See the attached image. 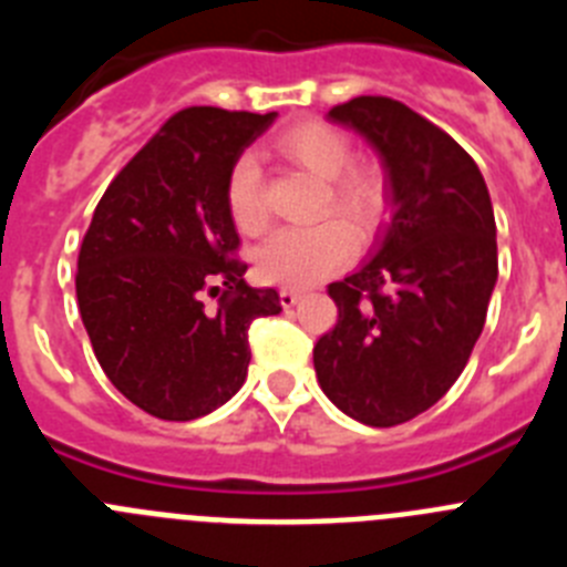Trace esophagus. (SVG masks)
<instances>
[{"label":"esophagus","instance_id":"34e87169","mask_svg":"<svg viewBox=\"0 0 567 567\" xmlns=\"http://www.w3.org/2000/svg\"><path fill=\"white\" fill-rule=\"evenodd\" d=\"M298 300H300V289H292V287L280 289V307L284 309H292Z\"/></svg>","mask_w":567,"mask_h":567}]
</instances>
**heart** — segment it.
I'll return each instance as SVG.
<instances>
[{
  "mask_svg": "<svg viewBox=\"0 0 567 567\" xmlns=\"http://www.w3.org/2000/svg\"><path fill=\"white\" fill-rule=\"evenodd\" d=\"M275 147L289 162L327 182L323 209L332 207L354 229H369L383 209V175L372 164H349V138L332 124L300 122L275 135ZM227 207L240 233L267 227L264 182L255 155H238L227 175ZM354 255L352 229L323 221L307 229H278L255 252V272L267 284L309 287Z\"/></svg>",
  "mask_w": 567,
  "mask_h": 567,
  "instance_id": "obj_1",
  "label": "heart"
}]
</instances>
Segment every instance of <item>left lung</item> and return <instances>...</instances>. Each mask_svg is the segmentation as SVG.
Masks as SVG:
<instances>
[{"mask_svg": "<svg viewBox=\"0 0 567 567\" xmlns=\"http://www.w3.org/2000/svg\"><path fill=\"white\" fill-rule=\"evenodd\" d=\"M329 122L380 155L389 224L372 258L329 284L338 323L315 374L340 412L385 429L432 409L468 363L497 284V224L474 158L405 104L358 96Z\"/></svg>", "mask_w": 567, "mask_h": 567, "instance_id": "1", "label": "left lung"}]
</instances>
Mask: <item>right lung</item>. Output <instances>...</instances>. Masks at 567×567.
I'll use <instances>...</instances> for the list:
<instances>
[{
	"label": "right lung",
	"mask_w": 567,
	"mask_h": 567,
	"mask_svg": "<svg viewBox=\"0 0 567 567\" xmlns=\"http://www.w3.org/2000/svg\"><path fill=\"white\" fill-rule=\"evenodd\" d=\"M275 115L175 113L115 175L82 240L76 298L99 365L158 420L227 403L247 380L249 323L280 312L275 289L244 280L227 207L229 167ZM207 293L223 295L215 310Z\"/></svg>",
	"instance_id": "right-lung-1"
}]
</instances>
